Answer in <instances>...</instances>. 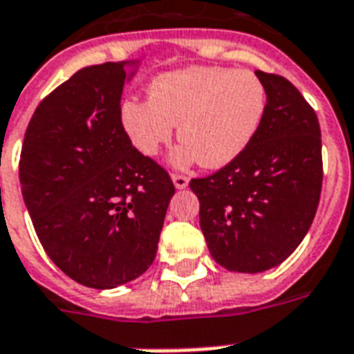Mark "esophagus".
Listing matches in <instances>:
<instances>
[{"label": "esophagus", "mask_w": 354, "mask_h": 354, "mask_svg": "<svg viewBox=\"0 0 354 354\" xmlns=\"http://www.w3.org/2000/svg\"><path fill=\"white\" fill-rule=\"evenodd\" d=\"M172 182H174V187L176 189H184V187H187V184H189V178L184 176V174H172Z\"/></svg>", "instance_id": "1"}]
</instances>
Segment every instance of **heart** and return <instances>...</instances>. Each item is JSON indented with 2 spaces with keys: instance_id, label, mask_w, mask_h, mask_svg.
<instances>
[{
  "instance_id": "b5f03b06",
  "label": "heart",
  "mask_w": 354,
  "mask_h": 354,
  "mask_svg": "<svg viewBox=\"0 0 354 354\" xmlns=\"http://www.w3.org/2000/svg\"><path fill=\"white\" fill-rule=\"evenodd\" d=\"M266 90L251 71L185 67L159 75L148 99H127L120 109L125 135L135 150L153 157L178 127L184 142L172 153L176 167L201 161L219 169L234 161L259 131Z\"/></svg>"
}]
</instances>
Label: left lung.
Wrapping results in <instances>:
<instances>
[{
  "instance_id": "8db88e82",
  "label": "left lung",
  "mask_w": 354,
  "mask_h": 354,
  "mask_svg": "<svg viewBox=\"0 0 354 354\" xmlns=\"http://www.w3.org/2000/svg\"><path fill=\"white\" fill-rule=\"evenodd\" d=\"M255 75L266 90V111L253 140L223 169L189 182L210 255L243 274L270 270L297 250L323 187L315 111L287 78Z\"/></svg>"
}]
</instances>
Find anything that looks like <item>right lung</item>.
<instances>
[{
  "label": "right lung",
  "instance_id": "right-lung-1",
  "mask_svg": "<svg viewBox=\"0 0 354 354\" xmlns=\"http://www.w3.org/2000/svg\"><path fill=\"white\" fill-rule=\"evenodd\" d=\"M133 62L77 71L39 103L20 153V185L39 242L59 270L114 289L153 263L174 184L135 150L120 120Z\"/></svg>",
  "mask_w": 354,
  "mask_h": 354
}]
</instances>
